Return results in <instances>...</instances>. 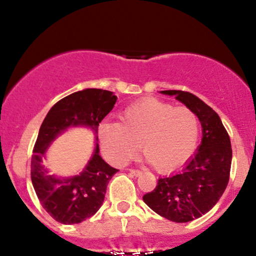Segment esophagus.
<instances>
[{"instance_id":"esophagus-1","label":"esophagus","mask_w":256,"mask_h":256,"mask_svg":"<svg viewBox=\"0 0 256 256\" xmlns=\"http://www.w3.org/2000/svg\"><path fill=\"white\" fill-rule=\"evenodd\" d=\"M130 173H132V174H134V176H140V174H142V171H140V170L131 168L130 170Z\"/></svg>"}]
</instances>
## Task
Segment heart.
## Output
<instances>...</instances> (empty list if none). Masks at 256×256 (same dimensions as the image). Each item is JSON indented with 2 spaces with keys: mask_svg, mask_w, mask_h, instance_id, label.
<instances>
[{
  "mask_svg": "<svg viewBox=\"0 0 256 256\" xmlns=\"http://www.w3.org/2000/svg\"><path fill=\"white\" fill-rule=\"evenodd\" d=\"M198 116L190 108L149 98L120 113L119 122H104L98 137L102 150L114 165H125L143 144L146 158L160 172L180 167L195 150Z\"/></svg>",
  "mask_w": 256,
  "mask_h": 256,
  "instance_id": "obj_1",
  "label": "heart"
}]
</instances>
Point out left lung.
Listing matches in <instances>:
<instances>
[{"mask_svg": "<svg viewBox=\"0 0 256 256\" xmlns=\"http://www.w3.org/2000/svg\"><path fill=\"white\" fill-rule=\"evenodd\" d=\"M161 92L176 95L195 112L202 125V142L183 171L158 179L143 201L164 218L188 222L212 210L228 186L232 160L230 136L218 114L195 95L182 90Z\"/></svg>", "mask_w": 256, "mask_h": 256, "instance_id": "left-lung-1", "label": "left lung"}]
</instances>
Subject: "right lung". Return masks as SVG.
<instances>
[{"label": "right lung", "instance_id": "1", "mask_svg": "<svg viewBox=\"0 0 256 256\" xmlns=\"http://www.w3.org/2000/svg\"><path fill=\"white\" fill-rule=\"evenodd\" d=\"M116 96L112 91L85 89L58 101L40 125L31 158V180L40 204L61 224H78L100 210L110 180L118 172L100 156L98 144L79 176L56 178L42 165L49 143L70 126L86 125L98 134L102 119L113 110Z\"/></svg>", "mask_w": 256, "mask_h": 256}]
</instances>
